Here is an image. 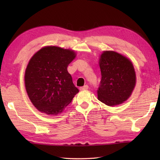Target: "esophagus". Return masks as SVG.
<instances>
[{"label":"esophagus","mask_w":160,"mask_h":160,"mask_svg":"<svg viewBox=\"0 0 160 160\" xmlns=\"http://www.w3.org/2000/svg\"><path fill=\"white\" fill-rule=\"evenodd\" d=\"M88 89H89V86H88V85H84V86H83V87L80 88V89L81 91H82V90H87Z\"/></svg>","instance_id":"34e87169"}]
</instances>
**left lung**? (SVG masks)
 I'll use <instances>...</instances> for the list:
<instances>
[{
    "label": "left lung",
    "instance_id": "1",
    "mask_svg": "<svg viewBox=\"0 0 160 160\" xmlns=\"http://www.w3.org/2000/svg\"><path fill=\"white\" fill-rule=\"evenodd\" d=\"M101 81L98 98L108 106L123 102L135 85V73L131 62L115 52H104L100 60Z\"/></svg>",
    "mask_w": 160,
    "mask_h": 160
}]
</instances>
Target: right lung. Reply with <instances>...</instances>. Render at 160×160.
I'll list each match as a JSON object with an SVG mask.
<instances>
[{"label": "right lung", "instance_id": "right-lung-1", "mask_svg": "<svg viewBox=\"0 0 160 160\" xmlns=\"http://www.w3.org/2000/svg\"><path fill=\"white\" fill-rule=\"evenodd\" d=\"M75 57L73 51L49 46L29 60L25 75L26 91L40 111L53 115L62 113L79 92L67 71Z\"/></svg>", "mask_w": 160, "mask_h": 160}]
</instances>
